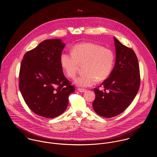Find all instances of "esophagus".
Segmentation results:
<instances>
[{
    "instance_id": "34e87169",
    "label": "esophagus",
    "mask_w": 157,
    "mask_h": 157,
    "mask_svg": "<svg viewBox=\"0 0 157 157\" xmlns=\"http://www.w3.org/2000/svg\"><path fill=\"white\" fill-rule=\"evenodd\" d=\"M80 92H82V93H83V92H86V90L85 89H82V88H78V89H77Z\"/></svg>"
}]
</instances>
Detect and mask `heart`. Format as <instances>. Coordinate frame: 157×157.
<instances>
[{
  "label": "heart",
  "mask_w": 157,
  "mask_h": 157,
  "mask_svg": "<svg viewBox=\"0 0 157 157\" xmlns=\"http://www.w3.org/2000/svg\"><path fill=\"white\" fill-rule=\"evenodd\" d=\"M71 53H62L60 64L67 75L74 78L78 63L85 62V73L74 80L78 87H87L94 85L98 80H104L110 75L114 64V55L112 50L92 43H80L72 48Z\"/></svg>",
  "instance_id": "b5f03b06"
}]
</instances>
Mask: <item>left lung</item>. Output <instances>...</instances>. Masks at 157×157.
<instances>
[{
  "label": "left lung",
  "instance_id": "1",
  "mask_svg": "<svg viewBox=\"0 0 157 157\" xmlns=\"http://www.w3.org/2000/svg\"><path fill=\"white\" fill-rule=\"evenodd\" d=\"M113 38L116 50L114 68L109 77L101 84L104 91L98 88L94 89L95 99L93 108L97 114L105 117L122 113L134 100L140 87V70L136 55L131 48Z\"/></svg>",
  "mask_w": 157,
  "mask_h": 157
}]
</instances>
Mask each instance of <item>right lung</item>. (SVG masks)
Returning <instances> with one entry per match:
<instances>
[{
  "mask_svg": "<svg viewBox=\"0 0 157 157\" xmlns=\"http://www.w3.org/2000/svg\"><path fill=\"white\" fill-rule=\"evenodd\" d=\"M65 45L60 39L45 40L28 52L21 62L19 74L21 95L33 112L46 118L63 113L70 94L75 91L60 64Z\"/></svg>",
  "mask_w": 157,
  "mask_h": 157,
  "instance_id": "add662e5",
  "label": "right lung"
}]
</instances>
